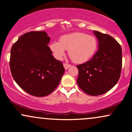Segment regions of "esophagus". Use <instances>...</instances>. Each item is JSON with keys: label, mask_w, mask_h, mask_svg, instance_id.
I'll use <instances>...</instances> for the list:
<instances>
[{"label": "esophagus", "mask_w": 132, "mask_h": 132, "mask_svg": "<svg viewBox=\"0 0 132 132\" xmlns=\"http://www.w3.org/2000/svg\"><path fill=\"white\" fill-rule=\"evenodd\" d=\"M63 66H64V69H66V70H67L68 68L70 67L71 65L69 64H67V63H64V64H63Z\"/></svg>", "instance_id": "esophagus-1"}]
</instances>
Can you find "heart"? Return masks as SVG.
<instances>
[{
    "instance_id": "heart-1",
    "label": "heart",
    "mask_w": 132,
    "mask_h": 132,
    "mask_svg": "<svg viewBox=\"0 0 132 132\" xmlns=\"http://www.w3.org/2000/svg\"><path fill=\"white\" fill-rule=\"evenodd\" d=\"M50 48L57 60H61L68 50L69 56L75 63H83L94 54L97 48V41L94 36L75 32L61 36L60 41L51 42Z\"/></svg>"
}]
</instances>
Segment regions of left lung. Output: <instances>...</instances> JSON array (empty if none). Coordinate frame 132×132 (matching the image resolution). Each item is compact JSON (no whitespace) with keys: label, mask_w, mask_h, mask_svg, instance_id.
Instances as JSON below:
<instances>
[{"label":"left lung","mask_w":132,"mask_h":132,"mask_svg":"<svg viewBox=\"0 0 132 132\" xmlns=\"http://www.w3.org/2000/svg\"><path fill=\"white\" fill-rule=\"evenodd\" d=\"M99 50L91 60L77 66L79 87L90 95H99L110 90L120 76L122 53L120 45L107 34L94 31Z\"/></svg>","instance_id":"8db88e82"}]
</instances>
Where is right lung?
Returning a JSON list of instances; mask_svg holds the SVG:
<instances>
[{"instance_id":"right-lung-1","label":"right lung","mask_w":132,"mask_h":132,"mask_svg":"<svg viewBox=\"0 0 132 132\" xmlns=\"http://www.w3.org/2000/svg\"><path fill=\"white\" fill-rule=\"evenodd\" d=\"M50 41L45 31H30L20 36L11 48L10 68L13 79L33 96L51 94L64 72L61 62L51 54Z\"/></svg>"}]
</instances>
